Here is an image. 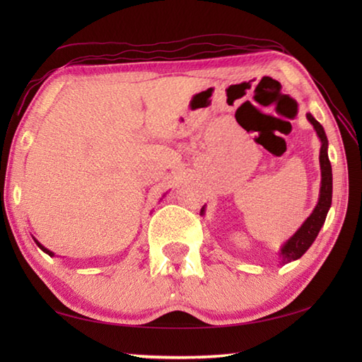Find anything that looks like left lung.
Instances as JSON below:
<instances>
[{"label":"left lung","instance_id":"obj_1","mask_svg":"<svg viewBox=\"0 0 362 362\" xmlns=\"http://www.w3.org/2000/svg\"><path fill=\"white\" fill-rule=\"evenodd\" d=\"M306 118H308V121L313 124V127H314V130H316V134L320 140L319 161H320L322 180H320L319 201H317L316 209L313 210V213L308 218H306L303 224L300 226L297 232L281 245V249L279 252L281 266L291 263V261L298 259L306 250L311 247V244L317 238L322 226H324L329 206H332L333 174H332V163H329V158H328V140H327L325 130L311 113H306ZM202 211H204V206H202L201 213Z\"/></svg>","mask_w":362,"mask_h":362}]
</instances>
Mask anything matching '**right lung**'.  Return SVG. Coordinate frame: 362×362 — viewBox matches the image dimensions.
I'll list each match as a JSON object with an SVG mask.
<instances>
[{"label":"right lung","mask_w":362,"mask_h":362,"mask_svg":"<svg viewBox=\"0 0 362 362\" xmlns=\"http://www.w3.org/2000/svg\"><path fill=\"white\" fill-rule=\"evenodd\" d=\"M34 241H35V244H37V245H38V247H40V249H42V250H43L45 253H48V255H49V257H54V252H51V250H48V249H46V247H43V245H42L40 243H38V241L35 240V238H34Z\"/></svg>","instance_id":"add662e5"}]
</instances>
